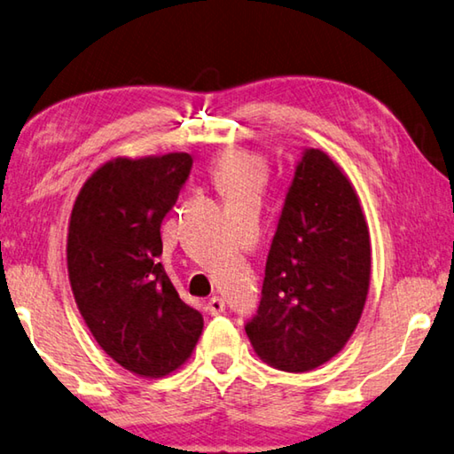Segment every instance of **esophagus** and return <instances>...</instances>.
Returning a JSON list of instances; mask_svg holds the SVG:
<instances>
[{"label": "esophagus", "mask_w": 454, "mask_h": 454, "mask_svg": "<svg viewBox=\"0 0 454 454\" xmlns=\"http://www.w3.org/2000/svg\"><path fill=\"white\" fill-rule=\"evenodd\" d=\"M224 311H226V303L222 297H212L210 301H207V313L210 315H220Z\"/></svg>", "instance_id": "esophagus-1"}]
</instances>
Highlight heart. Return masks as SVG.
<instances>
[{
  "label": "heart",
  "instance_id": "obj_1",
  "mask_svg": "<svg viewBox=\"0 0 454 454\" xmlns=\"http://www.w3.org/2000/svg\"><path fill=\"white\" fill-rule=\"evenodd\" d=\"M266 161L261 153L242 147L222 149L212 160V176L224 196L258 193L266 182Z\"/></svg>",
  "mask_w": 454,
  "mask_h": 454
}]
</instances>
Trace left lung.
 <instances>
[{"mask_svg":"<svg viewBox=\"0 0 454 454\" xmlns=\"http://www.w3.org/2000/svg\"><path fill=\"white\" fill-rule=\"evenodd\" d=\"M372 244L354 185L321 149H307L266 258L262 299L247 335L262 362L309 372L340 354L362 317Z\"/></svg>","mask_w":454,"mask_h":454,"instance_id":"1","label":"left lung"}]
</instances>
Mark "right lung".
Listing matches in <instances>:
<instances>
[{
	"label": "right lung",
	"mask_w": 454,
	"mask_h": 454,
	"mask_svg": "<svg viewBox=\"0 0 454 454\" xmlns=\"http://www.w3.org/2000/svg\"><path fill=\"white\" fill-rule=\"evenodd\" d=\"M192 163L190 153L117 157L72 206L67 262L78 311L105 354L143 378L176 372L204 329L160 262L161 222Z\"/></svg>",
	"instance_id": "obj_1"
}]
</instances>
